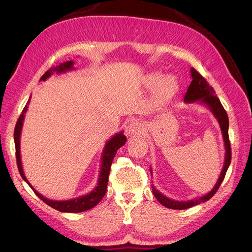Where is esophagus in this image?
Returning a JSON list of instances; mask_svg holds the SVG:
<instances>
[{
	"label": "esophagus",
	"mask_w": 252,
	"mask_h": 252,
	"mask_svg": "<svg viewBox=\"0 0 252 252\" xmlns=\"http://www.w3.org/2000/svg\"><path fill=\"white\" fill-rule=\"evenodd\" d=\"M145 132V128L140 122H131L127 128V133L129 135H141Z\"/></svg>",
	"instance_id": "esophagus-1"
}]
</instances>
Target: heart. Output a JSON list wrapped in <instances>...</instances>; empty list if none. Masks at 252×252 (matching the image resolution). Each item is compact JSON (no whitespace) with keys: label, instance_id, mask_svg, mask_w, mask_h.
I'll use <instances>...</instances> for the list:
<instances>
[{"label":"heart","instance_id":"obj_1","mask_svg":"<svg viewBox=\"0 0 252 252\" xmlns=\"http://www.w3.org/2000/svg\"><path fill=\"white\" fill-rule=\"evenodd\" d=\"M159 78H161V74L151 73L147 77L146 83L150 87L157 84L154 90V102L157 105H164L171 101L175 94L178 93L179 83L173 75H167V77L162 78L161 80Z\"/></svg>","mask_w":252,"mask_h":252}]
</instances>
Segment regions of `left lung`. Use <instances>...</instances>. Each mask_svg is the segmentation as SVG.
<instances>
[{"label": "left lung", "mask_w": 252, "mask_h": 252, "mask_svg": "<svg viewBox=\"0 0 252 252\" xmlns=\"http://www.w3.org/2000/svg\"><path fill=\"white\" fill-rule=\"evenodd\" d=\"M190 74H191L192 81L190 83V85L187 89V93L184 96V102L185 103H199L201 105H204L210 109L213 116L218 120L220 128L222 130L223 134V140H224V146H225V161H224V166L223 169L220 171V174L219 177V180L217 182V184L215 185L210 191L202 195L200 197H195L193 200H189V201H174L167 197L163 193L158 191V189L154 185H151L152 187V192H154V195L157 197V200L161 203L163 206L167 208L170 209H187L192 207V206H195L197 204L204 203L206 201L210 200L211 197L216 194L218 191L219 187L222 184V182L225 178L226 171L228 169V167L230 165L231 162V148H230V142H229V136H228V128H229V120H228L227 112L225 111L224 107L220 104V98L216 95V91L213 89L208 82L206 81L202 75L197 72L194 68L191 67L190 69ZM150 172L152 175V169L150 167Z\"/></svg>", "instance_id": "obj_1"}]
</instances>
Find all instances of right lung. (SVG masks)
Returning <instances> with one entry per match:
<instances>
[{"mask_svg":"<svg viewBox=\"0 0 252 252\" xmlns=\"http://www.w3.org/2000/svg\"><path fill=\"white\" fill-rule=\"evenodd\" d=\"M74 62L73 61H67V62L61 63L58 66H55L50 68L48 71L45 72L43 74V77L41 78L40 81H46L48 78H50L53 73H63L69 70H73ZM30 98L26 104V106L23 109L20 118L18 119L16 128H14V144H16V156H17V164H18V168L20 171L21 177L23 178L27 184L32 187V189L34 191V193L40 197V199L46 203L50 207L55 208L61 212H83L89 210L91 208H94V206H96L100 201L103 199V196L106 193V189H107V184H108V177H109V172H110V167L111 163L113 161V158L117 154V150L121 148L123 145L126 143V136L123 134L124 131H121L117 134H114L111 139H109L105 144V147L103 149V154H102V158H101V168H100V175H98V180H97V185L94 188L93 191H90L87 194H84L78 197H74V199L71 200H64V201H55V200H49L47 197H45L41 193H39L32 186V184L28 182L26 179L24 171H23V166H22V159H21V151H20V142H21V133H22V128H23V122H24L25 119V113L28 110V105L30 102Z\"/></svg>","mask_w":252,"mask_h":252,"instance_id":"add662e5","label":"right lung"}]
</instances>
